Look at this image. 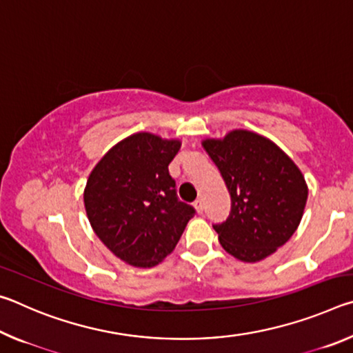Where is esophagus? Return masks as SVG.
<instances>
[{"mask_svg": "<svg viewBox=\"0 0 353 353\" xmlns=\"http://www.w3.org/2000/svg\"><path fill=\"white\" fill-rule=\"evenodd\" d=\"M193 205H194V208H196V212H198L199 214H201L202 212H204V202H202V199H196Z\"/></svg>", "mask_w": 353, "mask_h": 353, "instance_id": "34e87169", "label": "esophagus"}]
</instances>
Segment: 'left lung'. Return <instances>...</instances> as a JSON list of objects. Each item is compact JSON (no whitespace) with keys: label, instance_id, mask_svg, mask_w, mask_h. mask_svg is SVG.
<instances>
[{"label":"left lung","instance_id":"8db88e82","mask_svg":"<svg viewBox=\"0 0 353 353\" xmlns=\"http://www.w3.org/2000/svg\"><path fill=\"white\" fill-rule=\"evenodd\" d=\"M202 148L232 199L229 218L213 225L221 246L240 261L265 260L301 224L308 198L302 171L272 140L248 129L204 139Z\"/></svg>","mask_w":353,"mask_h":353}]
</instances>
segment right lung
<instances>
[{"mask_svg": "<svg viewBox=\"0 0 353 353\" xmlns=\"http://www.w3.org/2000/svg\"><path fill=\"white\" fill-rule=\"evenodd\" d=\"M182 141L135 132L107 151L83 188L94 234L134 268H154L174 250L194 208L176 196L168 165Z\"/></svg>", "mask_w": 353, "mask_h": 353, "instance_id": "1", "label": "right lung"}]
</instances>
